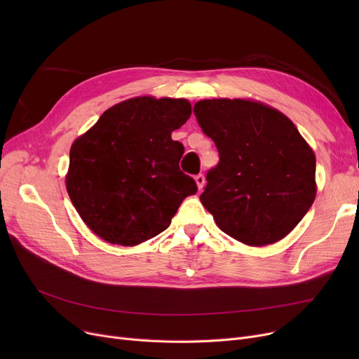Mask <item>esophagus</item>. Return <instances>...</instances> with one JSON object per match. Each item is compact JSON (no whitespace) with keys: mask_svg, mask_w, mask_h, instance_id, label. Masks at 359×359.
Here are the masks:
<instances>
[{"mask_svg":"<svg viewBox=\"0 0 359 359\" xmlns=\"http://www.w3.org/2000/svg\"><path fill=\"white\" fill-rule=\"evenodd\" d=\"M195 180H196V184H198L199 189H202V187L205 186V176L203 175H196Z\"/></svg>","mask_w":359,"mask_h":359,"instance_id":"esophagus-1","label":"esophagus"}]
</instances>
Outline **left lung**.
<instances>
[{"label": "left lung", "instance_id": "1", "mask_svg": "<svg viewBox=\"0 0 359 359\" xmlns=\"http://www.w3.org/2000/svg\"><path fill=\"white\" fill-rule=\"evenodd\" d=\"M194 113L219 156L199 198L218 227L250 246L284 238L316 198V157L295 125L240 99L201 100Z\"/></svg>", "mask_w": 359, "mask_h": 359}]
</instances>
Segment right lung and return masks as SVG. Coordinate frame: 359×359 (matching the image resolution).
<instances>
[{"label": "right lung", "instance_id": "right-lung-1", "mask_svg": "<svg viewBox=\"0 0 359 359\" xmlns=\"http://www.w3.org/2000/svg\"><path fill=\"white\" fill-rule=\"evenodd\" d=\"M191 113L184 99H129L72 144L67 191L99 237L121 246L153 238L198 192L179 167L184 147L172 140Z\"/></svg>", "mask_w": 359, "mask_h": 359}]
</instances>
